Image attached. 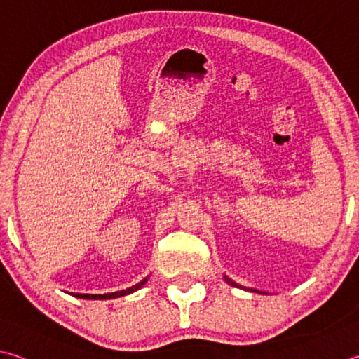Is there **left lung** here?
<instances>
[{
  "instance_id": "left-lung-1",
  "label": "left lung",
  "mask_w": 359,
  "mask_h": 359,
  "mask_svg": "<svg viewBox=\"0 0 359 359\" xmlns=\"http://www.w3.org/2000/svg\"><path fill=\"white\" fill-rule=\"evenodd\" d=\"M224 281H226L227 284H231V285H233V287H240V289H243V287H242V285H238V284H236V283H233V281H232V279H229V278H227V276H224ZM254 292H256V290H254Z\"/></svg>"
}]
</instances>
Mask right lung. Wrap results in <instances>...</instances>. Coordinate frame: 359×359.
Returning a JSON list of instances; mask_svg holds the SVG:
<instances>
[{
  "label": "right lung",
  "mask_w": 359,
  "mask_h": 359,
  "mask_svg": "<svg viewBox=\"0 0 359 359\" xmlns=\"http://www.w3.org/2000/svg\"><path fill=\"white\" fill-rule=\"evenodd\" d=\"M147 283V278L142 279L141 283L135 284L133 287H128L127 290H119V292H113V293H103V295H88V293H74V297L76 298H84V299H111V298H119L123 295H128V293H133L135 290L141 289L142 285Z\"/></svg>",
  "instance_id": "right-lung-1"
}]
</instances>
